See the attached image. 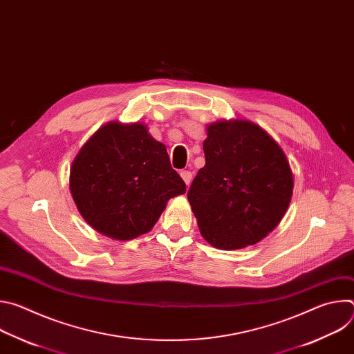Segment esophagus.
Listing matches in <instances>:
<instances>
[{
	"instance_id": "34e87169",
	"label": "esophagus",
	"mask_w": 354,
	"mask_h": 354,
	"mask_svg": "<svg viewBox=\"0 0 354 354\" xmlns=\"http://www.w3.org/2000/svg\"><path fill=\"white\" fill-rule=\"evenodd\" d=\"M180 176H182V179H183V182L186 183V186H189L190 185V182H192V172L190 171H182L180 172Z\"/></svg>"
}]
</instances>
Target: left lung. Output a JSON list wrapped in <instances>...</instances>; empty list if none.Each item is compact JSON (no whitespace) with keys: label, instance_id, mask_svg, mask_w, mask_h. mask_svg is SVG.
<instances>
[{"label":"left lung","instance_id":"left-lung-1","mask_svg":"<svg viewBox=\"0 0 354 354\" xmlns=\"http://www.w3.org/2000/svg\"><path fill=\"white\" fill-rule=\"evenodd\" d=\"M203 149L206 165L187 192L201 235L220 249L255 245L290 205L294 182L283 149L248 120L207 126Z\"/></svg>","mask_w":354,"mask_h":354}]
</instances>
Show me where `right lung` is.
I'll use <instances>...</instances> for the list:
<instances>
[{"mask_svg":"<svg viewBox=\"0 0 354 354\" xmlns=\"http://www.w3.org/2000/svg\"><path fill=\"white\" fill-rule=\"evenodd\" d=\"M70 192L84 220L119 241L142 235L158 221L167 201L186 192L167 148L142 123L111 122L80 149Z\"/></svg>","mask_w":354,"mask_h":354,"instance_id":"add662e5","label":"right lung"}]
</instances>
